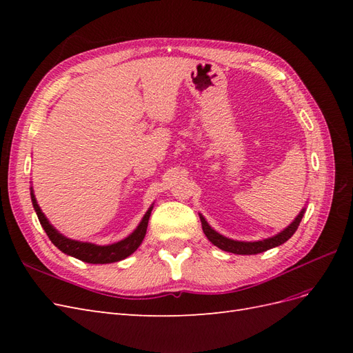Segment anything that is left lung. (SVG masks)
Returning a JSON list of instances; mask_svg holds the SVG:
<instances>
[{"label": "left lung", "instance_id": "left-lung-1", "mask_svg": "<svg viewBox=\"0 0 353 353\" xmlns=\"http://www.w3.org/2000/svg\"><path fill=\"white\" fill-rule=\"evenodd\" d=\"M305 210H306V208H303L301 212H299V215L293 219L290 225L285 227L279 234H275V236L268 237V239L258 240V241H239V240L228 239L225 236H222V234H219L218 231L213 230L208 223V221L205 219V216L201 215V213H199V216H200V221H201L203 232L206 234L208 240L212 244H215L216 248H219L221 250L236 253V254H258V253L266 252L270 249H274V248H276V245H281L283 243H285L288 239H290L293 234L296 232L299 223H301Z\"/></svg>", "mask_w": 353, "mask_h": 353}]
</instances>
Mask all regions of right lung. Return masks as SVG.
<instances>
[{
  "instance_id": "add662e5",
  "label": "right lung",
  "mask_w": 353,
  "mask_h": 353,
  "mask_svg": "<svg viewBox=\"0 0 353 353\" xmlns=\"http://www.w3.org/2000/svg\"><path fill=\"white\" fill-rule=\"evenodd\" d=\"M30 199H32V205H34V209L37 212L41 225L47 232V236L51 240V243L54 244L57 249H60L63 253L73 256V258H77V259H79L82 262H87V263H113V262H119V261L128 258L130 254H132L138 248H140V244L143 243V240L145 237L148 219H150L152 210H153V205H152L145 212V215L143 216L140 223H138V227L123 240L112 243V244L99 245L94 243L72 240L66 236H63L61 232H59L54 227L51 225L47 216L42 213L32 187H30Z\"/></svg>"
}]
</instances>
